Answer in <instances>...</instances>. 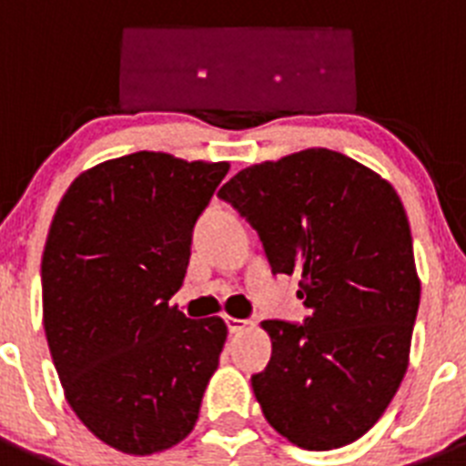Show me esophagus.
Returning <instances> with one entry per match:
<instances>
[{
	"label": "esophagus",
	"instance_id": "1",
	"mask_svg": "<svg viewBox=\"0 0 466 466\" xmlns=\"http://www.w3.org/2000/svg\"><path fill=\"white\" fill-rule=\"evenodd\" d=\"M226 327H228L230 333H242L247 331L249 322L247 319H238V317H226Z\"/></svg>",
	"mask_w": 466,
	"mask_h": 466
}]
</instances>
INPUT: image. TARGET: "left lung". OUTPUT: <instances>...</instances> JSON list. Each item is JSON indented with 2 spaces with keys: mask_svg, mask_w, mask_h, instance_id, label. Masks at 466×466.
<instances>
[{
  "mask_svg": "<svg viewBox=\"0 0 466 466\" xmlns=\"http://www.w3.org/2000/svg\"><path fill=\"white\" fill-rule=\"evenodd\" d=\"M217 196L257 228L273 273H299L303 324L266 319V371L252 376L270 427L306 451L371 430L409 369L420 306L401 198L366 166L306 149L245 167Z\"/></svg>",
  "mask_w": 466,
  "mask_h": 466,
  "instance_id": "obj_1",
  "label": "left lung"
}]
</instances>
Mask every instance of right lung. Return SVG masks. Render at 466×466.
I'll return each mask as SVG.
<instances>
[{"mask_svg": "<svg viewBox=\"0 0 466 466\" xmlns=\"http://www.w3.org/2000/svg\"><path fill=\"white\" fill-rule=\"evenodd\" d=\"M228 163L137 151L81 172L48 228L41 296L65 397L100 441L151 455L191 434L226 343L170 306Z\"/></svg>", "mask_w": 466, "mask_h": 466, "instance_id": "obj_1", "label": "right lung"}]
</instances>
